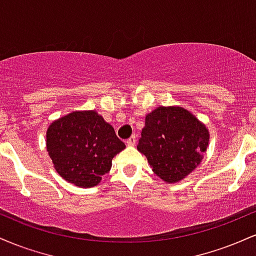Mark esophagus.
I'll return each instance as SVG.
<instances>
[{
    "label": "esophagus",
    "mask_w": 256,
    "mask_h": 256,
    "mask_svg": "<svg viewBox=\"0 0 256 256\" xmlns=\"http://www.w3.org/2000/svg\"><path fill=\"white\" fill-rule=\"evenodd\" d=\"M136 140H137V136L136 134H132V136L126 140V143H128V146H134L136 144Z\"/></svg>",
    "instance_id": "obj_1"
}]
</instances>
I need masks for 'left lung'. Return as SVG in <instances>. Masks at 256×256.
<instances>
[{
  "label": "left lung",
  "instance_id": "left-lung-1",
  "mask_svg": "<svg viewBox=\"0 0 256 256\" xmlns=\"http://www.w3.org/2000/svg\"><path fill=\"white\" fill-rule=\"evenodd\" d=\"M210 134L204 124L182 107H158L146 116L137 149L152 171L170 183L182 180L201 162Z\"/></svg>",
  "mask_w": 256,
  "mask_h": 256
}]
</instances>
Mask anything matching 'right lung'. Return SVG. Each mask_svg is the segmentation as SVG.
Here are the masks:
<instances>
[{
  "mask_svg": "<svg viewBox=\"0 0 256 256\" xmlns=\"http://www.w3.org/2000/svg\"><path fill=\"white\" fill-rule=\"evenodd\" d=\"M125 148L113 126L95 110L73 112L49 126L46 150L64 179L92 188L110 172L112 158Z\"/></svg>",
  "mask_w": 256,
  "mask_h": 256,
  "instance_id": "1",
  "label": "right lung"
}]
</instances>
